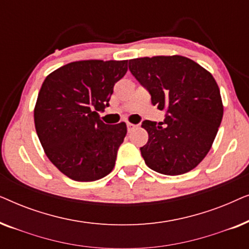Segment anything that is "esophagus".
Masks as SVG:
<instances>
[{"label":"esophagus","instance_id":"obj_1","mask_svg":"<svg viewBox=\"0 0 249 249\" xmlns=\"http://www.w3.org/2000/svg\"><path fill=\"white\" fill-rule=\"evenodd\" d=\"M127 127H128V131H131L132 129L137 127V125L134 124H130V122H128V124H127Z\"/></svg>","mask_w":249,"mask_h":249}]
</instances>
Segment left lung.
Returning a JSON list of instances; mask_svg holds the SVG:
<instances>
[{"label": "left lung", "instance_id": "1", "mask_svg": "<svg viewBox=\"0 0 249 249\" xmlns=\"http://www.w3.org/2000/svg\"><path fill=\"white\" fill-rule=\"evenodd\" d=\"M129 70L147 88L152 104L166 110L163 124L146 120L142 124L148 132L147 144L141 147L146 164L166 176L196 168L212 147L223 117L215 79L181 55L132 59Z\"/></svg>", "mask_w": 249, "mask_h": 249}]
</instances>
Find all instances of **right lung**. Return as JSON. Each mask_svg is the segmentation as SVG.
<instances>
[{
  "label": "right lung",
  "instance_id": "right-lung-1",
  "mask_svg": "<svg viewBox=\"0 0 249 249\" xmlns=\"http://www.w3.org/2000/svg\"><path fill=\"white\" fill-rule=\"evenodd\" d=\"M128 60L68 63L45 78L34 108L37 136L50 161L74 181H95L114 168L127 124H107L108 107Z\"/></svg>",
  "mask_w": 249,
  "mask_h": 249
}]
</instances>
